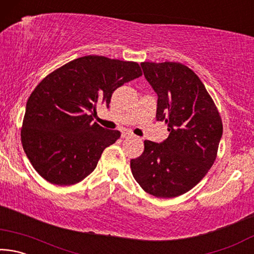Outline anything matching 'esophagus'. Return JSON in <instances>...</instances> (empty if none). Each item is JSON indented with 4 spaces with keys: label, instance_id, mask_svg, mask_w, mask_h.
Returning <instances> with one entry per match:
<instances>
[{
    "label": "esophagus",
    "instance_id": "obj_1",
    "mask_svg": "<svg viewBox=\"0 0 254 254\" xmlns=\"http://www.w3.org/2000/svg\"><path fill=\"white\" fill-rule=\"evenodd\" d=\"M123 139H127V137H131L132 136V133H130V132H127V131H124V132H122V135H121Z\"/></svg>",
    "mask_w": 254,
    "mask_h": 254
}]
</instances>
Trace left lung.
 Listing matches in <instances>:
<instances>
[{
  "mask_svg": "<svg viewBox=\"0 0 254 254\" xmlns=\"http://www.w3.org/2000/svg\"><path fill=\"white\" fill-rule=\"evenodd\" d=\"M158 95V121L168 124L161 143L144 141V151L131 160L134 179L144 191L173 198L195 187L216 159L223 124L212 97L190 68L180 63H141Z\"/></svg>",
  "mask_w": 254,
  "mask_h": 254,
  "instance_id": "left-lung-1",
  "label": "left lung"
}]
</instances>
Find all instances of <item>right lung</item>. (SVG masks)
Instances as JSON below:
<instances>
[{
    "instance_id": "1",
    "label": "right lung",
    "mask_w": 254,
    "mask_h": 254,
    "mask_svg": "<svg viewBox=\"0 0 254 254\" xmlns=\"http://www.w3.org/2000/svg\"><path fill=\"white\" fill-rule=\"evenodd\" d=\"M142 75L139 64L85 56L45 77L25 106L21 142L33 168L58 186L77 184L96 168L103 151L121 133L93 117L112 94Z\"/></svg>"
}]
</instances>
